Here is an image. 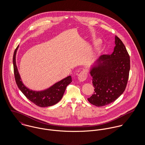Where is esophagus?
<instances>
[{
    "label": "esophagus",
    "mask_w": 145,
    "mask_h": 145,
    "mask_svg": "<svg viewBox=\"0 0 145 145\" xmlns=\"http://www.w3.org/2000/svg\"><path fill=\"white\" fill-rule=\"evenodd\" d=\"M87 77H88L87 73L85 71H83L79 74L78 79L80 82H83L86 79Z\"/></svg>",
    "instance_id": "esophagus-1"
}]
</instances>
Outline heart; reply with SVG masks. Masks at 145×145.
I'll list each match as a JSON object with an SVG mask.
<instances>
[{
	"instance_id": "heart-1",
	"label": "heart",
	"mask_w": 145,
	"mask_h": 145,
	"mask_svg": "<svg viewBox=\"0 0 145 145\" xmlns=\"http://www.w3.org/2000/svg\"><path fill=\"white\" fill-rule=\"evenodd\" d=\"M97 43H98V44H99V43H101V41L99 40H98V41H97Z\"/></svg>"
}]
</instances>
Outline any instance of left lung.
Returning a JSON list of instances; mask_svg holds the SVG:
<instances>
[{
	"mask_svg": "<svg viewBox=\"0 0 145 145\" xmlns=\"http://www.w3.org/2000/svg\"><path fill=\"white\" fill-rule=\"evenodd\" d=\"M116 46L110 55L101 56L90 68L94 94L88 101L97 106L114 102L124 92L130 70L129 56L122 41L115 37Z\"/></svg>",
	"mask_w": 145,
	"mask_h": 145,
	"instance_id": "1",
	"label": "left lung"
}]
</instances>
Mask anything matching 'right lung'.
<instances>
[{
	"label": "right lung",
	"instance_id": "1",
	"mask_svg": "<svg viewBox=\"0 0 145 145\" xmlns=\"http://www.w3.org/2000/svg\"><path fill=\"white\" fill-rule=\"evenodd\" d=\"M18 47L19 45L14 51L13 63L16 82L20 90L30 101L37 106L46 107L57 103L62 99L67 86L72 82L71 76L70 75L44 90L36 91L29 89L23 83L17 66L16 54Z\"/></svg>",
	"mask_w": 145,
	"mask_h": 145
}]
</instances>
